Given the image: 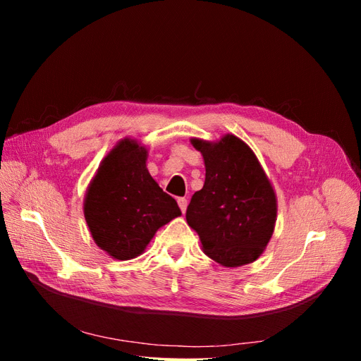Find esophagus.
Masks as SVG:
<instances>
[{"mask_svg":"<svg viewBox=\"0 0 361 361\" xmlns=\"http://www.w3.org/2000/svg\"><path fill=\"white\" fill-rule=\"evenodd\" d=\"M178 203H179L180 211L185 214V211H187V206H188V200L185 197H180V199H178Z\"/></svg>","mask_w":361,"mask_h":361,"instance_id":"obj_1","label":"esophagus"}]
</instances>
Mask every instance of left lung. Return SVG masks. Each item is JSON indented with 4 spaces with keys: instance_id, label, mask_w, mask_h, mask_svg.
<instances>
[{
    "instance_id": "8db88e82",
    "label": "left lung",
    "mask_w": 361,
    "mask_h": 361,
    "mask_svg": "<svg viewBox=\"0 0 361 361\" xmlns=\"http://www.w3.org/2000/svg\"><path fill=\"white\" fill-rule=\"evenodd\" d=\"M204 162V185L192 194L187 223L203 253L226 268L264 253L277 221V195L251 147L233 134L216 141L192 137Z\"/></svg>"
}]
</instances>
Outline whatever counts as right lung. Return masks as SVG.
<instances>
[{"mask_svg": "<svg viewBox=\"0 0 361 361\" xmlns=\"http://www.w3.org/2000/svg\"><path fill=\"white\" fill-rule=\"evenodd\" d=\"M149 149L125 137L97 167L84 197V218L94 244L116 260L145 253L158 228L182 212L150 176Z\"/></svg>", "mask_w": 361, "mask_h": 361, "instance_id": "1", "label": "right lung"}]
</instances>
